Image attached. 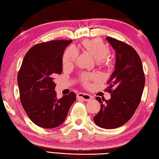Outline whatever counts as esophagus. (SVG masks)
Returning <instances> with one entry per match:
<instances>
[{"label":"esophagus","instance_id":"obj_1","mask_svg":"<svg viewBox=\"0 0 159 159\" xmlns=\"http://www.w3.org/2000/svg\"><path fill=\"white\" fill-rule=\"evenodd\" d=\"M77 98L82 99V100H83L84 101H86V102L90 101L93 98V97L91 96L90 95L84 93H79L77 94Z\"/></svg>","mask_w":159,"mask_h":159}]
</instances>
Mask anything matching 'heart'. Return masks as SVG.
I'll list each match as a JSON object with an SVG mask.
<instances>
[{
  "mask_svg": "<svg viewBox=\"0 0 159 159\" xmlns=\"http://www.w3.org/2000/svg\"><path fill=\"white\" fill-rule=\"evenodd\" d=\"M82 46L94 56L98 63L104 62L107 57L109 55V48L98 39L84 40L82 42ZM78 55V50L75 47L73 46L68 47L62 56L64 66L68 67L73 66L75 63ZM96 78V75L92 73H83L80 77L81 82L84 86H88L91 80H94Z\"/></svg>",
  "mask_w": 159,
  "mask_h": 159,
  "instance_id": "heart-1",
  "label": "heart"
}]
</instances>
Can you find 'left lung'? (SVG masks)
I'll use <instances>...</instances> for the list:
<instances>
[{
  "label": "left lung",
  "instance_id": "1",
  "mask_svg": "<svg viewBox=\"0 0 159 159\" xmlns=\"http://www.w3.org/2000/svg\"><path fill=\"white\" fill-rule=\"evenodd\" d=\"M106 39L116 56L115 70L107 82V91L111 95L108 100L96 98L101 107L93 121L100 127L115 129L133 116L141 100L145 78L141 59L136 50L123 41Z\"/></svg>",
  "mask_w": 159,
  "mask_h": 159
}]
</instances>
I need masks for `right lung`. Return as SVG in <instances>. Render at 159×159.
<instances>
[{
	"mask_svg": "<svg viewBox=\"0 0 159 159\" xmlns=\"http://www.w3.org/2000/svg\"><path fill=\"white\" fill-rule=\"evenodd\" d=\"M70 40L50 41L35 45L23 58L18 73L20 100L30 119L50 129L61 125L76 100L74 92L57 99L53 82L62 73V56Z\"/></svg>",
	"mask_w": 159,
	"mask_h": 159,
	"instance_id": "add662e5",
	"label": "right lung"
}]
</instances>
